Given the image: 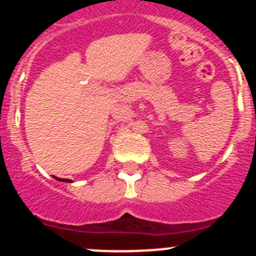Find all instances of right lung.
Returning a JSON list of instances; mask_svg holds the SVG:
<instances>
[{
  "mask_svg": "<svg viewBox=\"0 0 256 256\" xmlns=\"http://www.w3.org/2000/svg\"><path fill=\"white\" fill-rule=\"evenodd\" d=\"M55 178L58 180H62V182H72V180H61V178H58V177H55Z\"/></svg>",
  "mask_w": 256,
  "mask_h": 256,
  "instance_id": "right-lung-1",
  "label": "right lung"
}]
</instances>
